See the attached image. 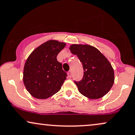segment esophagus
I'll return each mask as SVG.
<instances>
[{
	"label": "esophagus",
	"instance_id": "obj_1",
	"mask_svg": "<svg viewBox=\"0 0 135 135\" xmlns=\"http://www.w3.org/2000/svg\"><path fill=\"white\" fill-rule=\"evenodd\" d=\"M67 75H68V76H69V78H71V75H72V73H71V71L70 70L69 72L67 73Z\"/></svg>",
	"mask_w": 135,
	"mask_h": 135
}]
</instances>
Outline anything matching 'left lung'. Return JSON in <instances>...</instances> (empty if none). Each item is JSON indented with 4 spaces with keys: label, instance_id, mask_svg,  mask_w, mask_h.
I'll return each instance as SVG.
<instances>
[{
    "label": "left lung",
    "instance_id": "8db88e82",
    "mask_svg": "<svg viewBox=\"0 0 135 135\" xmlns=\"http://www.w3.org/2000/svg\"><path fill=\"white\" fill-rule=\"evenodd\" d=\"M69 49L83 65L82 80L75 81L80 93L90 99L105 96L115 81L113 69L108 60L97 48L90 45L72 44Z\"/></svg>",
    "mask_w": 135,
    "mask_h": 135
}]
</instances>
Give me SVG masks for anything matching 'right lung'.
<instances>
[{
	"label": "right lung",
	"mask_w": 135,
	"mask_h": 135,
	"mask_svg": "<svg viewBox=\"0 0 135 135\" xmlns=\"http://www.w3.org/2000/svg\"><path fill=\"white\" fill-rule=\"evenodd\" d=\"M65 42L48 40L32 52L25 62L23 81L27 91L38 99H47L60 90L66 73L57 60Z\"/></svg>",
	"instance_id": "add662e5"
}]
</instances>
